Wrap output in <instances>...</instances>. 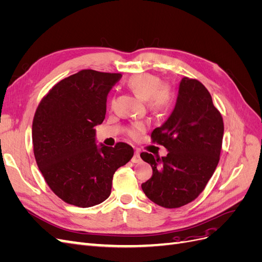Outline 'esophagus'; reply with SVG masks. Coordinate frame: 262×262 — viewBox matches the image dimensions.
Returning <instances> with one entry per match:
<instances>
[{"mask_svg": "<svg viewBox=\"0 0 262 262\" xmlns=\"http://www.w3.org/2000/svg\"><path fill=\"white\" fill-rule=\"evenodd\" d=\"M141 161V157H140V150L136 149L134 150V155L132 157V162L133 163H139Z\"/></svg>", "mask_w": 262, "mask_h": 262, "instance_id": "34e87169", "label": "esophagus"}]
</instances>
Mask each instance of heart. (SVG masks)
<instances>
[{
  "instance_id": "1",
  "label": "heart",
  "mask_w": 262,
  "mask_h": 262,
  "mask_svg": "<svg viewBox=\"0 0 262 262\" xmlns=\"http://www.w3.org/2000/svg\"><path fill=\"white\" fill-rule=\"evenodd\" d=\"M126 85L141 99H146L148 107L154 112L164 113L172 104L173 93L171 87L168 84H161L160 77L154 74H134L129 78ZM144 128L143 123H136L130 130L131 137L137 138Z\"/></svg>"
}]
</instances>
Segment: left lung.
<instances>
[{"mask_svg":"<svg viewBox=\"0 0 262 262\" xmlns=\"http://www.w3.org/2000/svg\"><path fill=\"white\" fill-rule=\"evenodd\" d=\"M223 133V119L209 91L199 81L182 78L172 113L150 134L168 154L160 158L141 153L153 169L152 177L141 186L145 195L167 209L193 201L219 164Z\"/></svg>","mask_w":262,"mask_h":262,"instance_id":"left-lung-1","label":"left lung"}]
</instances>
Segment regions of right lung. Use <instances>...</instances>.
Here are the masks:
<instances>
[{
  "label": "right lung",
  "instance_id": "obj_1",
  "mask_svg": "<svg viewBox=\"0 0 262 262\" xmlns=\"http://www.w3.org/2000/svg\"><path fill=\"white\" fill-rule=\"evenodd\" d=\"M121 74L82 70L59 82L39 104L33 121L39 169L60 199L80 208L104 202L115 171L133 156L129 144H97L95 126L106 115L107 96Z\"/></svg>",
  "mask_w": 262,
  "mask_h": 262
}]
</instances>
